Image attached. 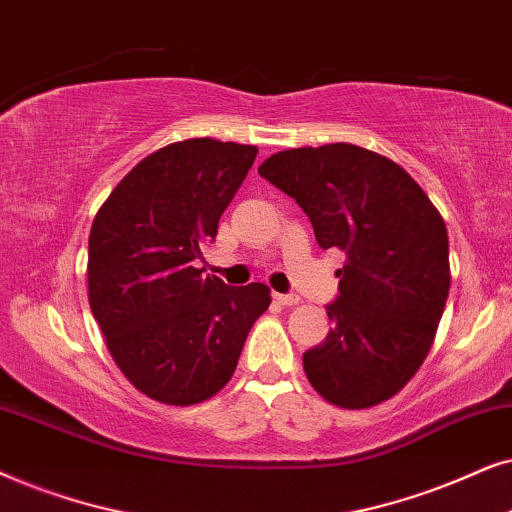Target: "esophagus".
<instances>
[{
    "instance_id": "34e87169",
    "label": "esophagus",
    "mask_w": 512,
    "mask_h": 512,
    "mask_svg": "<svg viewBox=\"0 0 512 512\" xmlns=\"http://www.w3.org/2000/svg\"><path fill=\"white\" fill-rule=\"evenodd\" d=\"M274 299L281 306H295V304H299V297L297 295H281V292H276Z\"/></svg>"
}]
</instances>
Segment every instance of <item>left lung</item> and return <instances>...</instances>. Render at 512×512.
<instances>
[{"instance_id": "8db88e82", "label": "left lung", "mask_w": 512, "mask_h": 512, "mask_svg": "<svg viewBox=\"0 0 512 512\" xmlns=\"http://www.w3.org/2000/svg\"><path fill=\"white\" fill-rule=\"evenodd\" d=\"M309 215L323 250L346 252L332 327L304 353L327 403L367 410L410 381L431 351L449 295V238L403 166L335 142L271 154L257 168Z\"/></svg>"}]
</instances>
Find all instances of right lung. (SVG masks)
Listing matches in <instances>:
<instances>
[{"label": "right lung", "instance_id": "obj_1", "mask_svg": "<svg viewBox=\"0 0 512 512\" xmlns=\"http://www.w3.org/2000/svg\"><path fill=\"white\" fill-rule=\"evenodd\" d=\"M255 156L238 142H173L145 156L93 220L88 304L119 370L163 405L220 393L271 304L264 283L229 288L194 267Z\"/></svg>", "mask_w": 512, "mask_h": 512}]
</instances>
